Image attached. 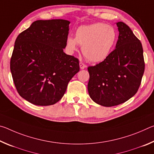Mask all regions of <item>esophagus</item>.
<instances>
[{
    "label": "esophagus",
    "mask_w": 154,
    "mask_h": 154,
    "mask_svg": "<svg viewBox=\"0 0 154 154\" xmlns=\"http://www.w3.org/2000/svg\"><path fill=\"white\" fill-rule=\"evenodd\" d=\"M79 66L81 69H84L85 67H86V65H85L84 63H83L82 62H79Z\"/></svg>",
    "instance_id": "1"
}]
</instances>
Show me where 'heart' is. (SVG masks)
Here are the masks:
<instances>
[{"mask_svg":"<svg viewBox=\"0 0 154 154\" xmlns=\"http://www.w3.org/2000/svg\"><path fill=\"white\" fill-rule=\"evenodd\" d=\"M118 33L113 26L103 23L81 26L75 31V38L68 36L66 48L69 53L82 46L83 55L88 60L100 62L105 60L113 50Z\"/></svg>","mask_w":154,"mask_h":154,"instance_id":"heart-1","label":"heart"}]
</instances>
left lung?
Returning <instances> with one entry per match:
<instances>
[{
  "label": "left lung",
  "instance_id": "left-lung-1",
  "mask_svg": "<svg viewBox=\"0 0 154 154\" xmlns=\"http://www.w3.org/2000/svg\"><path fill=\"white\" fill-rule=\"evenodd\" d=\"M119 36L107 58L88 66V90L96 103L113 106L125 103L137 92L145 71L142 44L128 25L117 23Z\"/></svg>",
  "mask_w": 154,
  "mask_h": 154
}]
</instances>
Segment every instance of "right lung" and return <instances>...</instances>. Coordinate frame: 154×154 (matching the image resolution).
Here are the masks:
<instances>
[{
	"label": "right lung",
	"instance_id": "right-lung-1",
	"mask_svg": "<svg viewBox=\"0 0 154 154\" xmlns=\"http://www.w3.org/2000/svg\"><path fill=\"white\" fill-rule=\"evenodd\" d=\"M69 24L65 20L35 21L15 40L10 61L13 80L18 94L33 105L58 102L79 71V60L63 51Z\"/></svg>",
	"mask_w": 154,
	"mask_h": 154
}]
</instances>
